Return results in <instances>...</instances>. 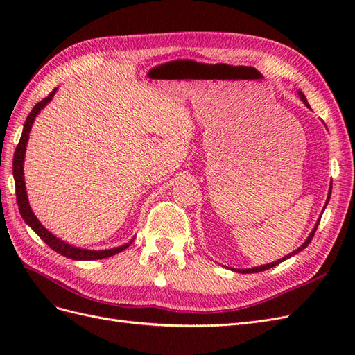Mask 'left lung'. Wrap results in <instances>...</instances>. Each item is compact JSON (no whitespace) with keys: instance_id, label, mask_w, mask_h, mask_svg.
<instances>
[{"instance_id":"left-lung-1","label":"left lung","mask_w":355,"mask_h":355,"mask_svg":"<svg viewBox=\"0 0 355 355\" xmlns=\"http://www.w3.org/2000/svg\"><path fill=\"white\" fill-rule=\"evenodd\" d=\"M299 96H300V99H302L304 101V103L306 105V106H309L308 105V102H306V98H305V96H304V93L302 92H299ZM330 194H331V191H329V197H327V201H326V204L329 202V200H330ZM318 223L320 222H317V225H315V228L313 230V232H311L309 234V237L306 239V241L302 244V245H300L299 247V249H296L293 253H290L288 256H284L283 257V259H278V261H275V262H272V263H268V265H262V266H256V268H250V270H241L240 272H247V274H249V272H262V271H266V270H270V268H272V266H275V265H278V263H282L283 261H286V259H288V257L290 256H293V254H296V253H299L300 250H304L305 249V247L311 243V240H313V237H314V234H315V231H317V227H318Z\"/></svg>"}]
</instances>
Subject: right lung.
I'll list each match as a JSON object with an SVG mask.
<instances>
[{
  "label": "right lung",
  "mask_w": 355,
  "mask_h": 355,
  "mask_svg": "<svg viewBox=\"0 0 355 355\" xmlns=\"http://www.w3.org/2000/svg\"><path fill=\"white\" fill-rule=\"evenodd\" d=\"M56 93V89L53 90L47 98L42 99L41 102H38L32 111L29 112L28 118H26V123L24 125V132H22V137H20V141L16 146V151H15V158H13V176H15V184H16V200H17V206H19V211L22 214L24 220L29 225V227L37 232L38 237L41 240H44L46 244H49V247H51L53 250L60 253L62 256L69 257V259L73 261H94V259H103V257H110L114 256L116 253L123 252L124 249H127L130 243H127L124 245L116 247V249H110V250H85V249H77V247L69 245L68 243L62 241L60 239L55 237L51 232H49L44 227H42V223L35 218V214L32 213L31 207H29V202H28V197H26V189H25V178H24V159H25V151H26V142H28V137H29V132H31V127L32 123H34L35 116L38 115V112L44 108V106L51 101L53 94Z\"/></svg>",
  "instance_id": "right-lung-1"
}]
</instances>
